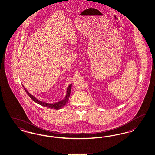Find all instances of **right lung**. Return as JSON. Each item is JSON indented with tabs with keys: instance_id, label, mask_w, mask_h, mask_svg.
Here are the masks:
<instances>
[{
	"instance_id": "right-lung-1",
	"label": "right lung",
	"mask_w": 155,
	"mask_h": 155,
	"mask_svg": "<svg viewBox=\"0 0 155 155\" xmlns=\"http://www.w3.org/2000/svg\"><path fill=\"white\" fill-rule=\"evenodd\" d=\"M71 85H72V84L68 86V89H67L66 95V97H65V98H64V100H62L61 101L54 103V104H48V103H46V102L41 101L38 100L35 97L33 96L30 93H28V91L24 87L23 85L22 86H23V87L25 91L27 93V94L28 95V96L30 97L34 101L37 102L38 104L42 105L43 107H48V108H50V109H57H57H59L62 108V107H64V105H66V104L68 102L70 94V91H71Z\"/></svg>"
}]
</instances>
